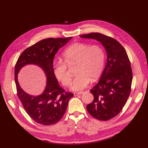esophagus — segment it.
<instances>
[{"instance_id":"obj_1","label":"esophagus","mask_w":148,"mask_h":148,"mask_svg":"<svg viewBox=\"0 0 148 148\" xmlns=\"http://www.w3.org/2000/svg\"><path fill=\"white\" fill-rule=\"evenodd\" d=\"M83 92H84L83 91H82V92H74V95L75 96H78L79 95H82V94H83Z\"/></svg>"}]
</instances>
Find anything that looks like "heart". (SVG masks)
<instances>
[{"label":"heart","instance_id":"1","mask_svg":"<svg viewBox=\"0 0 148 148\" xmlns=\"http://www.w3.org/2000/svg\"><path fill=\"white\" fill-rule=\"evenodd\" d=\"M64 63L59 62L53 65V73L65 86H69L71 77L66 66L77 64L75 76L71 89L80 91L87 86L90 79L95 81L104 68L105 53L98 45L75 42L65 49L62 55Z\"/></svg>","mask_w":148,"mask_h":148}]
</instances>
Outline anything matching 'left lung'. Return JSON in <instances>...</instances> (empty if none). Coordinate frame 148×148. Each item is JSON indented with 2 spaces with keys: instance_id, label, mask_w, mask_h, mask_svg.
I'll return each instance as SVG.
<instances>
[{
  "instance_id": "8db88e82",
  "label": "left lung",
  "mask_w": 148,
  "mask_h": 148,
  "mask_svg": "<svg viewBox=\"0 0 148 148\" xmlns=\"http://www.w3.org/2000/svg\"><path fill=\"white\" fill-rule=\"evenodd\" d=\"M96 39L107 52V63L98 82L90 92L94 100L86 108L91 116L106 121L117 115L130 95L133 74L129 58L123 47L115 39L99 33L80 36Z\"/></svg>"
}]
</instances>
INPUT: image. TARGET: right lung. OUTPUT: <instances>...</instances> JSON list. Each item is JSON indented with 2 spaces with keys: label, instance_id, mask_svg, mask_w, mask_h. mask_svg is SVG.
Returning a JSON list of instances; mask_svg holds the SVG:
<instances>
[{
  "label": "right lung",
  "instance_id": "1",
  "mask_svg": "<svg viewBox=\"0 0 148 148\" xmlns=\"http://www.w3.org/2000/svg\"><path fill=\"white\" fill-rule=\"evenodd\" d=\"M72 37L47 38L33 44L21 53L15 66V82L17 95L29 117L43 125L55 124L63 117L69 100L73 94L65 92L59 84L53 73V60L59 49ZM28 64H36L45 71L47 77V86L39 96H31L22 90L17 82L20 69Z\"/></svg>",
  "mask_w": 148,
  "mask_h": 148
}]
</instances>
